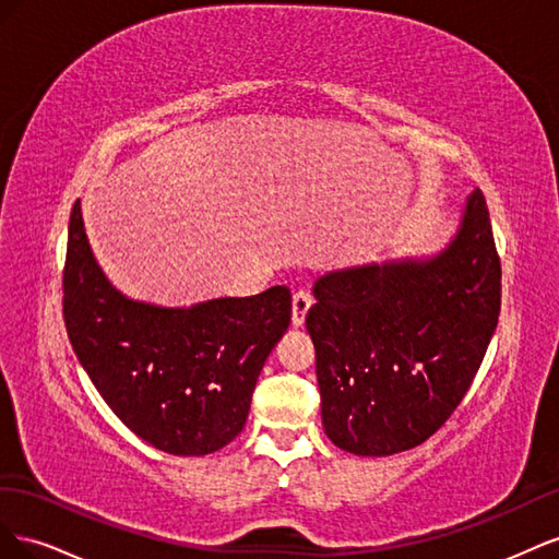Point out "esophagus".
Returning a JSON list of instances; mask_svg holds the SVG:
<instances>
[{
  "label": "esophagus",
  "mask_w": 559,
  "mask_h": 559,
  "mask_svg": "<svg viewBox=\"0 0 559 559\" xmlns=\"http://www.w3.org/2000/svg\"><path fill=\"white\" fill-rule=\"evenodd\" d=\"M310 308H312V296L306 292H296L294 300H292V324L296 329L306 324V317H308Z\"/></svg>",
  "instance_id": "esophagus-1"
}]
</instances>
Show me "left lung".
<instances>
[{
  "label": "left lung",
  "mask_w": 559,
  "mask_h": 559,
  "mask_svg": "<svg viewBox=\"0 0 559 559\" xmlns=\"http://www.w3.org/2000/svg\"><path fill=\"white\" fill-rule=\"evenodd\" d=\"M306 326L321 425L352 454L425 443L476 378L501 310V261L480 189L429 259L333 270L314 282Z\"/></svg>",
  "instance_id": "left-lung-1"
}]
</instances>
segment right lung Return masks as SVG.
Listing matches in <instances>:
<instances>
[{
	"label": "right lung",
	"mask_w": 559,
	"mask_h": 559,
	"mask_svg": "<svg viewBox=\"0 0 559 559\" xmlns=\"http://www.w3.org/2000/svg\"><path fill=\"white\" fill-rule=\"evenodd\" d=\"M62 312L83 370L142 441L167 454L222 450L245 429L267 354L292 324V292L160 308L123 296L70 216Z\"/></svg>",
	"instance_id": "obj_1"
}]
</instances>
